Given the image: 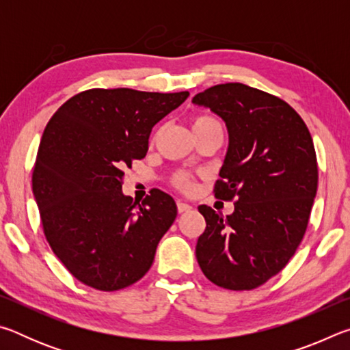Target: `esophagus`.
I'll use <instances>...</instances> for the list:
<instances>
[{"label": "esophagus", "mask_w": 350, "mask_h": 350, "mask_svg": "<svg viewBox=\"0 0 350 350\" xmlns=\"http://www.w3.org/2000/svg\"><path fill=\"white\" fill-rule=\"evenodd\" d=\"M191 210V205H188L185 202H177V211L179 213H185Z\"/></svg>", "instance_id": "esophagus-1"}]
</instances>
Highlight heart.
Listing matches in <instances>:
<instances>
[{"label":"heart","mask_w":350,"mask_h":350,"mask_svg":"<svg viewBox=\"0 0 350 350\" xmlns=\"http://www.w3.org/2000/svg\"><path fill=\"white\" fill-rule=\"evenodd\" d=\"M189 125H191L194 137H199L200 134L210 131L213 128H221L215 117L206 114L193 116L191 120H189ZM171 185H173L177 191L191 194L198 187V180L193 174L185 173V171H177V173L171 177Z\"/></svg>","instance_id":"obj_1"}]
</instances>
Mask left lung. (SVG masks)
<instances>
[{
    "label": "left lung",
    "instance_id": "1",
    "mask_svg": "<svg viewBox=\"0 0 350 350\" xmlns=\"http://www.w3.org/2000/svg\"><path fill=\"white\" fill-rule=\"evenodd\" d=\"M193 103L221 116L230 145L215 196L234 202L222 217L200 205L196 258L216 286L253 290L280 273L303 241L318 188L309 128L287 102L242 83L211 86Z\"/></svg>",
    "mask_w": 350,
    "mask_h": 350
}]
</instances>
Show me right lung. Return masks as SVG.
I'll return each mask as SVG.
<instances>
[{
	"mask_svg": "<svg viewBox=\"0 0 350 350\" xmlns=\"http://www.w3.org/2000/svg\"><path fill=\"white\" fill-rule=\"evenodd\" d=\"M188 96L94 88L70 97L46 125L32 191L46 241L85 286L114 292L150 270L177 206L157 188L142 204L123 196V170L146 156L154 125Z\"/></svg>",
	"mask_w": 350,
	"mask_h": 350,
	"instance_id": "obj_1",
	"label": "right lung"
}]
</instances>
